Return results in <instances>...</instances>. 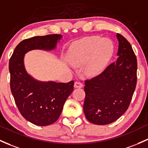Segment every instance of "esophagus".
Returning <instances> with one entry per match:
<instances>
[{
	"label": "esophagus",
	"instance_id": "obj_1",
	"mask_svg": "<svg viewBox=\"0 0 148 148\" xmlns=\"http://www.w3.org/2000/svg\"><path fill=\"white\" fill-rule=\"evenodd\" d=\"M74 88H82L83 84L79 82H74Z\"/></svg>",
	"mask_w": 148,
	"mask_h": 148
}]
</instances>
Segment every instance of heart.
I'll list each match as a JSON object with an SVG mask.
<instances>
[{"mask_svg": "<svg viewBox=\"0 0 148 148\" xmlns=\"http://www.w3.org/2000/svg\"><path fill=\"white\" fill-rule=\"evenodd\" d=\"M114 44L108 38L90 36L77 40L69 46L66 53L67 60L75 66L86 64L88 74L95 76L103 72L112 58Z\"/></svg>", "mask_w": 148, "mask_h": 148, "instance_id": "1", "label": "heart"}]
</instances>
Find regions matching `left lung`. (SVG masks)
Masks as SVG:
<instances>
[{
  "mask_svg": "<svg viewBox=\"0 0 148 148\" xmlns=\"http://www.w3.org/2000/svg\"><path fill=\"white\" fill-rule=\"evenodd\" d=\"M118 58L97 77L85 82L84 112L90 122L111 124L127 110L137 82V60L131 44L116 34Z\"/></svg>",
  "mask_w": 148,
  "mask_h": 148,
  "instance_id": "obj_1",
  "label": "left lung"
}]
</instances>
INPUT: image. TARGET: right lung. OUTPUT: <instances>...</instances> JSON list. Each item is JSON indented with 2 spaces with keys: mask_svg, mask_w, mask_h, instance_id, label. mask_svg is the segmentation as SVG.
<instances>
[{
  "mask_svg": "<svg viewBox=\"0 0 148 148\" xmlns=\"http://www.w3.org/2000/svg\"><path fill=\"white\" fill-rule=\"evenodd\" d=\"M62 38L60 34H50L25 39L17 45L10 59V89L14 101L24 119L37 126H48L58 119L74 90V81L65 84L37 80L26 70L24 56L33 50H56Z\"/></svg>",
  "mask_w": 148,
  "mask_h": 148,
  "instance_id": "obj_1",
  "label": "right lung"
}]
</instances>
